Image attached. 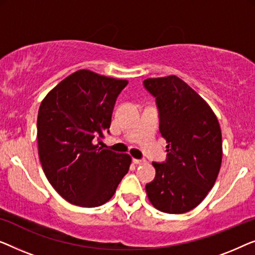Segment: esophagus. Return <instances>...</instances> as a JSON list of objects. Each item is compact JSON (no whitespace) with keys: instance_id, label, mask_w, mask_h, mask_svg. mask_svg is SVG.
Instances as JSON below:
<instances>
[{"instance_id":"obj_1","label":"esophagus","mask_w":255,"mask_h":255,"mask_svg":"<svg viewBox=\"0 0 255 255\" xmlns=\"http://www.w3.org/2000/svg\"><path fill=\"white\" fill-rule=\"evenodd\" d=\"M132 163L136 164V165H142V164H145L146 160H145V159H136V158H132Z\"/></svg>"}]
</instances>
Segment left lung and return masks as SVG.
Returning <instances> with one entry per match:
<instances>
[{
  "label": "left lung",
  "mask_w": 255,
  "mask_h": 255,
  "mask_svg": "<svg viewBox=\"0 0 255 255\" xmlns=\"http://www.w3.org/2000/svg\"><path fill=\"white\" fill-rule=\"evenodd\" d=\"M156 98L159 131L167 158L152 163L156 177L145 185L153 207L184 214L202 202L216 181L222 164V132L206 100L175 75L143 81Z\"/></svg>",
  "instance_id": "8db88e82"
}]
</instances>
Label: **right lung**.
<instances>
[{
    "mask_svg": "<svg viewBox=\"0 0 255 255\" xmlns=\"http://www.w3.org/2000/svg\"><path fill=\"white\" fill-rule=\"evenodd\" d=\"M126 80L82 69L61 81L39 107L38 153L53 188L71 204L106 203L127 173L131 157L98 148Z\"/></svg>",
    "mask_w": 255,
    "mask_h": 255,
    "instance_id": "1",
    "label": "right lung"
}]
</instances>
